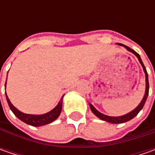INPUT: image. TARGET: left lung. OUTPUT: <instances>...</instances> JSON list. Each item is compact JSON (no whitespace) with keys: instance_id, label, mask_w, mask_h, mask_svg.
<instances>
[{"instance_id":"obj_1","label":"left lung","mask_w":155,"mask_h":155,"mask_svg":"<svg viewBox=\"0 0 155 155\" xmlns=\"http://www.w3.org/2000/svg\"><path fill=\"white\" fill-rule=\"evenodd\" d=\"M123 45L128 51H131V52H133L135 56L138 58V59H139V61L141 64V65H142V67H143V70H144V72H145V75H146V92H145V96H144V97L142 99V101L140 102V104L134 109L133 111H131L130 113H128L127 115H124V116H118V117H113V116H105V115H103L102 113H100L99 111L96 110L95 108H94V106H93L92 104H90V107H91V110L92 111L93 113L96 115V116H97L98 118H100L101 120H103V121H106V122H111V123H122V122H126L129 121V120H131V119H133L134 116H137V114L139 113L140 111V110L143 108V106H144V104L146 103V100L147 98V96H148V91H149V84H148V76H147V70L146 67L144 66V64H143V63L141 61V58H140V55L136 52V51H134V50H132L131 48H129L128 46L127 45Z\"/></svg>"}]
</instances>
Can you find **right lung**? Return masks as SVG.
I'll return each mask as SVG.
<instances>
[{"mask_svg":"<svg viewBox=\"0 0 155 155\" xmlns=\"http://www.w3.org/2000/svg\"><path fill=\"white\" fill-rule=\"evenodd\" d=\"M5 86H6V84H5ZM6 97H7V101H8V104L10 110L13 111V113L15 114V116H17L20 120H21L22 122H24L27 124H29V125L34 126V127L43 126V125H45V124H48L50 122H53L60 115L61 110H62V100H61L53 110L50 111V112H48V113H46V114L39 115V116L27 115V114H24L21 111H19L15 107L13 106V104L10 103L8 97L7 96H6Z\"/></svg>","mask_w":155,"mask_h":155,"instance_id":"obj_1","label":"right lung"}]
</instances>
